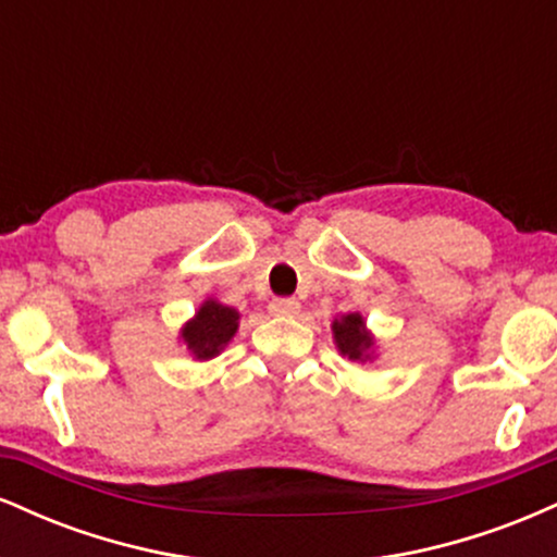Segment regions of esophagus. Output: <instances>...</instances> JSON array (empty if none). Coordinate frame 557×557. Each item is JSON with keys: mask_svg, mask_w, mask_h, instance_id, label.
<instances>
[{"mask_svg": "<svg viewBox=\"0 0 557 557\" xmlns=\"http://www.w3.org/2000/svg\"><path fill=\"white\" fill-rule=\"evenodd\" d=\"M300 304L296 298H274L270 304V311L274 317H296Z\"/></svg>", "mask_w": 557, "mask_h": 557, "instance_id": "esophagus-1", "label": "esophagus"}]
</instances>
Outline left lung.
Segmentation results:
<instances>
[{
    "label": "left lung",
    "instance_id": "left-lung-1",
    "mask_svg": "<svg viewBox=\"0 0 557 557\" xmlns=\"http://www.w3.org/2000/svg\"><path fill=\"white\" fill-rule=\"evenodd\" d=\"M332 335H335V345L343 356L350 361H369L372 359L374 337L369 335L367 322L361 314H345L332 322Z\"/></svg>",
    "mask_w": 557,
    "mask_h": 557
}]
</instances>
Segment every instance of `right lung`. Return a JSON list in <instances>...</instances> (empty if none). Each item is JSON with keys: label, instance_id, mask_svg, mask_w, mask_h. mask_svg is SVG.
I'll return each mask as SVG.
<instances>
[{"label": "right lung", "instance_id": "1", "mask_svg": "<svg viewBox=\"0 0 557 557\" xmlns=\"http://www.w3.org/2000/svg\"><path fill=\"white\" fill-rule=\"evenodd\" d=\"M238 311L220 304V300H203L201 309L196 311V317L190 319V322H185V327L181 330L185 348H188L198 361L214 359V356L233 341L235 332H238Z\"/></svg>", "mask_w": 557, "mask_h": 557}]
</instances>
